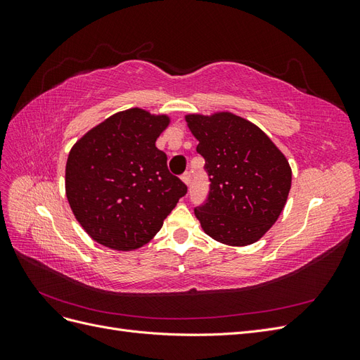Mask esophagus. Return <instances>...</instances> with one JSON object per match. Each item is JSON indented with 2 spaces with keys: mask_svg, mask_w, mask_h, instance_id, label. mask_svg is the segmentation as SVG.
Here are the masks:
<instances>
[{
  "mask_svg": "<svg viewBox=\"0 0 360 360\" xmlns=\"http://www.w3.org/2000/svg\"><path fill=\"white\" fill-rule=\"evenodd\" d=\"M181 180H183L184 183H186V184H189V183H191V172H188V171L184 172L183 176H181Z\"/></svg>",
  "mask_w": 360,
  "mask_h": 360,
  "instance_id": "esophagus-1",
  "label": "esophagus"
}]
</instances>
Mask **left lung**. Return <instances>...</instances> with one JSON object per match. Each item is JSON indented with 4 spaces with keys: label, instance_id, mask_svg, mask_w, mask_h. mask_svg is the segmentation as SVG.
Masks as SVG:
<instances>
[{
    "label": "left lung",
    "instance_id": "1",
    "mask_svg": "<svg viewBox=\"0 0 360 360\" xmlns=\"http://www.w3.org/2000/svg\"><path fill=\"white\" fill-rule=\"evenodd\" d=\"M198 139L210 189L195 207L202 230L214 240L246 246L276 222L291 188V168L269 136L230 112L188 115Z\"/></svg>",
    "mask_w": 360,
    "mask_h": 360
}]
</instances>
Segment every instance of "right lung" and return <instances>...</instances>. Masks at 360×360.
Returning a JSON list of instances; mask_svg holds the SVG:
<instances>
[{"mask_svg": "<svg viewBox=\"0 0 360 360\" xmlns=\"http://www.w3.org/2000/svg\"><path fill=\"white\" fill-rule=\"evenodd\" d=\"M169 123L132 108L114 114L73 146L66 165L72 212L97 243L132 250L160 230L188 186L168 171L156 139Z\"/></svg>", "mask_w": 360, "mask_h": 360, "instance_id": "add662e5", "label": "right lung"}]
</instances>
